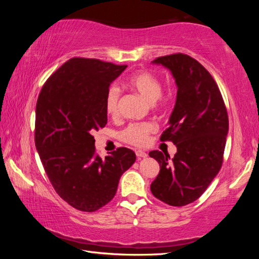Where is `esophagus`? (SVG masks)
Returning <instances> with one entry per match:
<instances>
[{"label": "esophagus", "instance_id": "1", "mask_svg": "<svg viewBox=\"0 0 259 259\" xmlns=\"http://www.w3.org/2000/svg\"><path fill=\"white\" fill-rule=\"evenodd\" d=\"M136 155H137L138 159H142V157H146L147 154L144 151H136Z\"/></svg>", "mask_w": 259, "mask_h": 259}]
</instances>
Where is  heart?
Wrapping results in <instances>:
<instances>
[{"label": "heart", "mask_w": 259, "mask_h": 259, "mask_svg": "<svg viewBox=\"0 0 259 259\" xmlns=\"http://www.w3.org/2000/svg\"><path fill=\"white\" fill-rule=\"evenodd\" d=\"M126 84L136 93L139 94L148 103L159 102L160 106H165L166 98L161 97L162 84L160 78L148 71H138L133 74L126 81ZM120 90L116 85H112L107 90L105 97V108L109 116L119 115ZM155 125L151 122L143 123H131L120 133V138L124 143L134 146H143L148 142V136L154 133Z\"/></svg>", "instance_id": "obj_1"}]
</instances>
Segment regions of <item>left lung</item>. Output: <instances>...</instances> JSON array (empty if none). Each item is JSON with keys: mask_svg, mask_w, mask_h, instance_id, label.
Masks as SVG:
<instances>
[{"mask_svg": "<svg viewBox=\"0 0 259 259\" xmlns=\"http://www.w3.org/2000/svg\"><path fill=\"white\" fill-rule=\"evenodd\" d=\"M153 64L168 68L176 81V104L160 139L172 142L177 153L169 161L168 153L150 152L160 164L151 191L162 202L183 207L199 199L221 170L229 116L217 83L198 60L174 54Z\"/></svg>", "mask_w": 259, "mask_h": 259, "instance_id": "1", "label": "left lung"}]
</instances>
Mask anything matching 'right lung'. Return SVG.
Returning a JSON list of instances; mask_svg holds the SVG:
<instances>
[{
	"label": "right lung",
	"instance_id": "add662e5",
	"mask_svg": "<svg viewBox=\"0 0 259 259\" xmlns=\"http://www.w3.org/2000/svg\"><path fill=\"white\" fill-rule=\"evenodd\" d=\"M126 68L99 59H69L43 84L35 113V146L48 178L64 201L93 212L115 195L136 154L119 147L102 159L94 133L107 123L105 97Z\"/></svg>",
	"mask_w": 259,
	"mask_h": 259
}]
</instances>
